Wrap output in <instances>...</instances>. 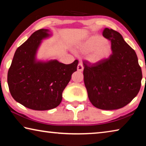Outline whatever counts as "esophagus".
<instances>
[{
    "mask_svg": "<svg viewBox=\"0 0 146 146\" xmlns=\"http://www.w3.org/2000/svg\"><path fill=\"white\" fill-rule=\"evenodd\" d=\"M83 70H84V67H83L82 63H78V66H77V70L78 71H82Z\"/></svg>",
    "mask_w": 146,
    "mask_h": 146,
    "instance_id": "obj_1",
    "label": "esophagus"
}]
</instances>
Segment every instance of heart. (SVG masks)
Listing matches in <instances>:
<instances>
[{
    "mask_svg": "<svg viewBox=\"0 0 146 146\" xmlns=\"http://www.w3.org/2000/svg\"><path fill=\"white\" fill-rule=\"evenodd\" d=\"M80 49L84 53L91 52L88 60L95 63L103 60L110 55L111 46L102 36H94L86 41Z\"/></svg>",
    "mask_w": 146,
    "mask_h": 146,
    "instance_id": "obj_1",
    "label": "heart"
}]
</instances>
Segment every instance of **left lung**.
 <instances>
[{
    "instance_id": "1",
    "label": "left lung",
    "mask_w": 146,
    "mask_h": 146,
    "mask_svg": "<svg viewBox=\"0 0 146 146\" xmlns=\"http://www.w3.org/2000/svg\"><path fill=\"white\" fill-rule=\"evenodd\" d=\"M103 36L111 41L112 54L92 65L83 62L84 80L95 107L117 110L128 104L139 92L142 70L135 50L118 32L106 28Z\"/></svg>"
}]
</instances>
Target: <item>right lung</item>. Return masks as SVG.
I'll list each match as a JSON object with an SVG mask.
<instances>
[{
  "label": "right lung",
  "mask_w": 146,
  "mask_h": 146,
  "mask_svg": "<svg viewBox=\"0 0 146 146\" xmlns=\"http://www.w3.org/2000/svg\"><path fill=\"white\" fill-rule=\"evenodd\" d=\"M48 31H36L17 49L8 73L12 97L33 110H51L60 104L63 91L76 71L78 62L77 60L70 64L57 60L36 62V49L42 39L49 35Z\"/></svg>",
  "instance_id": "right-lung-1"
}]
</instances>
